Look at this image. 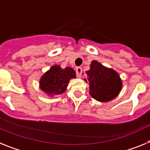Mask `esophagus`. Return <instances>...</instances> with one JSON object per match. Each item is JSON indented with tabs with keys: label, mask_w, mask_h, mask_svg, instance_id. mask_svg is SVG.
<instances>
[{
	"label": "esophagus",
	"mask_w": 150,
	"mask_h": 150,
	"mask_svg": "<svg viewBox=\"0 0 150 150\" xmlns=\"http://www.w3.org/2000/svg\"><path fill=\"white\" fill-rule=\"evenodd\" d=\"M82 75V69L81 67L76 68V76L78 78H81Z\"/></svg>",
	"instance_id": "esophagus-1"
}]
</instances>
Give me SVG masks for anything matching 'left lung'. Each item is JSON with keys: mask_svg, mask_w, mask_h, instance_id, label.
<instances>
[{"mask_svg": "<svg viewBox=\"0 0 150 150\" xmlns=\"http://www.w3.org/2000/svg\"><path fill=\"white\" fill-rule=\"evenodd\" d=\"M89 83L90 94L100 102H107L116 97L122 89V81L114 70L104 67L97 61H93L91 69L86 71Z\"/></svg>", "mask_w": 150, "mask_h": 150, "instance_id": "1", "label": "left lung"}]
</instances>
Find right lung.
I'll use <instances>...</instances> for the list:
<instances>
[{"instance_id":"add662e5","label":"right lung","mask_w":150,"mask_h":150,"mask_svg":"<svg viewBox=\"0 0 150 150\" xmlns=\"http://www.w3.org/2000/svg\"><path fill=\"white\" fill-rule=\"evenodd\" d=\"M75 78V71L71 68L65 69L54 66L42 76L40 81L41 90L48 94H60L66 89L71 79Z\"/></svg>"}]
</instances>
